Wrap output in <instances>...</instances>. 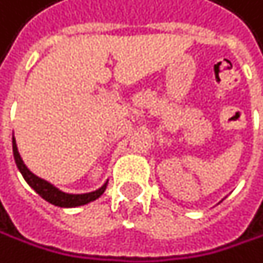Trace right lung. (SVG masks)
<instances>
[{"label":"right lung","instance_id":"obj_1","mask_svg":"<svg viewBox=\"0 0 263 263\" xmlns=\"http://www.w3.org/2000/svg\"><path fill=\"white\" fill-rule=\"evenodd\" d=\"M12 151H14L15 164H17V167L20 170V174L23 175L25 181L29 186H31L44 200H47L48 203H52L55 206L74 208V206L86 205L89 202L99 199L104 194L105 187H107V183H105L102 187L93 191V193H86V194H67V193H63V191H60L53 184H50L48 181H45V180L39 178L37 175H34L33 172L25 165V162L20 158V153H18V148H17V143H15V139L14 137H12Z\"/></svg>","mask_w":263,"mask_h":263}]
</instances>
